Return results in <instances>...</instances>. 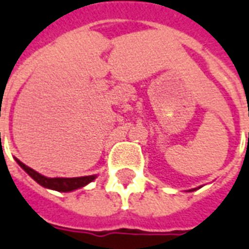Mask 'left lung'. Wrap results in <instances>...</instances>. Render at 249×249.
I'll list each match as a JSON object with an SVG mask.
<instances>
[{
	"instance_id": "1",
	"label": "left lung",
	"mask_w": 249,
	"mask_h": 249,
	"mask_svg": "<svg viewBox=\"0 0 249 249\" xmlns=\"http://www.w3.org/2000/svg\"><path fill=\"white\" fill-rule=\"evenodd\" d=\"M248 142H249V134H248Z\"/></svg>"
}]
</instances>
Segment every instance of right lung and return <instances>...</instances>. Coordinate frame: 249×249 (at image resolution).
<instances>
[{
    "label": "right lung",
    "instance_id": "add662e5",
    "mask_svg": "<svg viewBox=\"0 0 249 249\" xmlns=\"http://www.w3.org/2000/svg\"><path fill=\"white\" fill-rule=\"evenodd\" d=\"M17 162L19 163V166L22 167L23 170L26 171L27 174L30 175L31 178L36 180L40 186L45 187V188H51V190H55L58 192H69V191H74L76 188L84 187L86 184L90 183L96 178V175H89V177H79V178H46L44 175L38 174L37 171H35L34 169H31L23 162H20L18 159Z\"/></svg>",
    "mask_w": 249,
    "mask_h": 249
}]
</instances>
